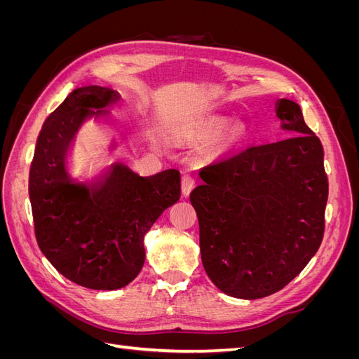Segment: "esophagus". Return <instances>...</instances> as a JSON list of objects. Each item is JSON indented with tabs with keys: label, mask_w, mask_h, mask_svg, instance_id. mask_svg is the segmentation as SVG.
<instances>
[{
	"label": "esophagus",
	"mask_w": 359,
	"mask_h": 359,
	"mask_svg": "<svg viewBox=\"0 0 359 359\" xmlns=\"http://www.w3.org/2000/svg\"><path fill=\"white\" fill-rule=\"evenodd\" d=\"M194 186H196V180H194V177L190 175V173H186V175H184L182 180H181V191H182V196L187 198L189 194L191 193V190L194 189Z\"/></svg>",
	"instance_id": "obj_1"
}]
</instances>
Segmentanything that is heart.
<instances>
[{
    "label": "heart",
    "instance_id": "b5f03b06",
    "mask_svg": "<svg viewBox=\"0 0 359 359\" xmlns=\"http://www.w3.org/2000/svg\"><path fill=\"white\" fill-rule=\"evenodd\" d=\"M240 135H241V130H233V132L231 133V136H229V140H231V142H235V140L238 139V137H240Z\"/></svg>",
    "mask_w": 359,
    "mask_h": 359
}]
</instances>
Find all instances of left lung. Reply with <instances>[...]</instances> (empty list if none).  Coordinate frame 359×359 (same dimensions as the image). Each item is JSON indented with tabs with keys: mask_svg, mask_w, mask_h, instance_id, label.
Masks as SVG:
<instances>
[{
	"mask_svg": "<svg viewBox=\"0 0 359 359\" xmlns=\"http://www.w3.org/2000/svg\"><path fill=\"white\" fill-rule=\"evenodd\" d=\"M276 114L292 137L215 160L190 193L203 268L233 298L259 299L283 289L323 238L328 178L322 144L295 102L280 99Z\"/></svg>",
	"mask_w": 359,
	"mask_h": 359,
	"instance_id": "left-lung-1",
	"label": "left lung"
}]
</instances>
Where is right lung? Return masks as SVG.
<instances>
[{"mask_svg":"<svg viewBox=\"0 0 359 359\" xmlns=\"http://www.w3.org/2000/svg\"><path fill=\"white\" fill-rule=\"evenodd\" d=\"M116 99V91L99 85L72 91L43 124L29 169L41 253L60 274L94 290L121 289L137 277L145 233L181 194L177 169L139 177L115 163L93 182L69 175L67 154L81 126L106 115Z\"/></svg>","mask_w":359,"mask_h":359,"instance_id":"1","label":"right lung"}]
</instances>
